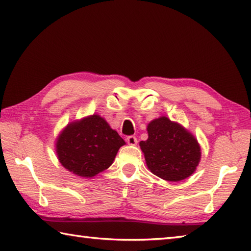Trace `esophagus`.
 Masks as SVG:
<instances>
[{"label":"esophagus","instance_id":"esophagus-1","mask_svg":"<svg viewBox=\"0 0 251 251\" xmlns=\"http://www.w3.org/2000/svg\"><path fill=\"white\" fill-rule=\"evenodd\" d=\"M126 141H127V143H128L129 146H136L137 145V138L135 137V136H129V137H127V139H126Z\"/></svg>","mask_w":251,"mask_h":251}]
</instances>
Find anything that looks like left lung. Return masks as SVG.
Listing matches in <instances>:
<instances>
[{
	"label": "left lung",
	"mask_w": 251,
	"mask_h": 251,
	"mask_svg": "<svg viewBox=\"0 0 251 251\" xmlns=\"http://www.w3.org/2000/svg\"><path fill=\"white\" fill-rule=\"evenodd\" d=\"M148 139L139 146L149 170L166 181L184 180L201 162V146L194 135L166 116L148 124Z\"/></svg>",
	"instance_id": "left-lung-1"
}]
</instances>
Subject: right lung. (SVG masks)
Returning <instances> with one entry per match:
<instances>
[{
	"label": "right lung",
	"instance_id": "right-lung-1",
	"mask_svg": "<svg viewBox=\"0 0 251 251\" xmlns=\"http://www.w3.org/2000/svg\"><path fill=\"white\" fill-rule=\"evenodd\" d=\"M126 142L99 114L70 122L56 138L57 157L68 172L93 178L108 169Z\"/></svg>",
	"mask_w": 251,
	"mask_h": 251
}]
</instances>
